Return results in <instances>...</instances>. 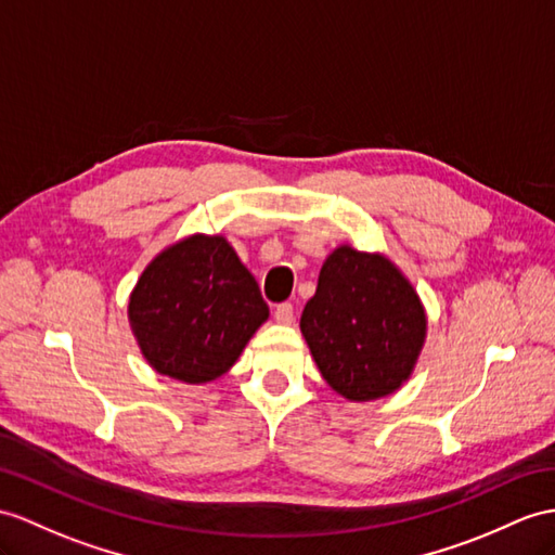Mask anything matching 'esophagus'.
I'll return each instance as SVG.
<instances>
[{
    "mask_svg": "<svg viewBox=\"0 0 555 555\" xmlns=\"http://www.w3.org/2000/svg\"><path fill=\"white\" fill-rule=\"evenodd\" d=\"M273 315L280 324H292L294 322V306L292 304H280V306H275Z\"/></svg>",
    "mask_w": 555,
    "mask_h": 555,
    "instance_id": "34e87169",
    "label": "esophagus"
}]
</instances>
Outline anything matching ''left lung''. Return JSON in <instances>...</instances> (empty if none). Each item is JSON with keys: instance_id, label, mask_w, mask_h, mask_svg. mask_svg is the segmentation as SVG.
<instances>
[{"instance_id": "8db88e82", "label": "left lung", "mask_w": 555, "mask_h": 555, "mask_svg": "<svg viewBox=\"0 0 555 555\" xmlns=\"http://www.w3.org/2000/svg\"><path fill=\"white\" fill-rule=\"evenodd\" d=\"M426 310L412 282L384 254L336 247L324 259L301 334L336 393L367 402L410 379L426 341Z\"/></svg>"}]
</instances>
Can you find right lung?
Instances as JSON below:
<instances>
[{
    "instance_id": "1",
    "label": "right lung",
    "mask_w": 555,
    "mask_h": 555,
    "mask_svg": "<svg viewBox=\"0 0 555 555\" xmlns=\"http://www.w3.org/2000/svg\"><path fill=\"white\" fill-rule=\"evenodd\" d=\"M268 304L221 235H191L159 251L129 296V324L147 364L185 384L233 367Z\"/></svg>"
}]
</instances>
